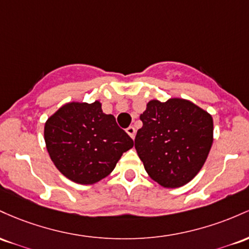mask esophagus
I'll return each instance as SVG.
<instances>
[{"mask_svg": "<svg viewBox=\"0 0 249 249\" xmlns=\"http://www.w3.org/2000/svg\"><path fill=\"white\" fill-rule=\"evenodd\" d=\"M125 132H127L128 135H129L130 138H132V139L135 138V133H136V130H135V128L133 127V125H130V127H128L127 129H125Z\"/></svg>", "mask_w": 249, "mask_h": 249, "instance_id": "34e87169", "label": "esophagus"}]
</instances>
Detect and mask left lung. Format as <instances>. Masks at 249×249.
I'll return each mask as SVG.
<instances>
[{"mask_svg":"<svg viewBox=\"0 0 249 249\" xmlns=\"http://www.w3.org/2000/svg\"><path fill=\"white\" fill-rule=\"evenodd\" d=\"M135 149L153 180L166 188L188 183L207 159L213 143V119L182 99L149 101L140 115Z\"/></svg>","mask_w":249,"mask_h":249,"instance_id":"left-lung-1","label":"left lung"}]
</instances>
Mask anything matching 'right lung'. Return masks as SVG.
I'll return each mask as SVG.
<instances>
[{"instance_id":"1","label":"right lung","mask_w":249,"mask_h":249,"mask_svg":"<svg viewBox=\"0 0 249 249\" xmlns=\"http://www.w3.org/2000/svg\"><path fill=\"white\" fill-rule=\"evenodd\" d=\"M50 159L69 180L93 185L109 175L122 154L134 146L101 103L71 102L61 107L44 125Z\"/></svg>"}]
</instances>
